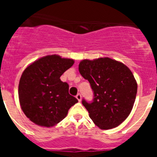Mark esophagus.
<instances>
[{
  "label": "esophagus",
  "instance_id": "obj_1",
  "mask_svg": "<svg viewBox=\"0 0 157 157\" xmlns=\"http://www.w3.org/2000/svg\"><path fill=\"white\" fill-rule=\"evenodd\" d=\"M76 98H77L78 101L80 102V101H82V95H81V94H78L77 95H76Z\"/></svg>",
  "mask_w": 157,
  "mask_h": 157
}]
</instances>
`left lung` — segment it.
Returning <instances> with one entry per match:
<instances>
[{"instance_id": "obj_1", "label": "left lung", "mask_w": 157, "mask_h": 157, "mask_svg": "<svg viewBox=\"0 0 157 157\" xmlns=\"http://www.w3.org/2000/svg\"><path fill=\"white\" fill-rule=\"evenodd\" d=\"M78 70L94 92L91 102L82 101L91 120L102 130L121 124L132 110L138 90L131 71L109 57L83 59Z\"/></svg>"}]
</instances>
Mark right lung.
<instances>
[{
  "label": "right lung",
  "instance_id": "1",
  "mask_svg": "<svg viewBox=\"0 0 157 157\" xmlns=\"http://www.w3.org/2000/svg\"><path fill=\"white\" fill-rule=\"evenodd\" d=\"M74 64L71 59L50 55L40 58L25 69L19 84L20 106L37 125L52 127L66 117L78 102L68 93L69 86L60 76Z\"/></svg>",
  "mask_w": 157,
  "mask_h": 157
}]
</instances>
